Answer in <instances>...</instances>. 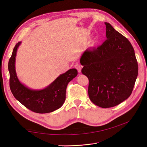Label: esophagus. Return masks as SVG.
I'll return each instance as SVG.
<instances>
[{"label": "esophagus", "mask_w": 147, "mask_h": 147, "mask_svg": "<svg viewBox=\"0 0 147 147\" xmlns=\"http://www.w3.org/2000/svg\"><path fill=\"white\" fill-rule=\"evenodd\" d=\"M75 67L77 69L78 72L79 73H80V72H81V70H82V67H81L80 65L78 64H75Z\"/></svg>", "instance_id": "1"}]
</instances>
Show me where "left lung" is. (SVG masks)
Masks as SVG:
<instances>
[{
  "mask_svg": "<svg viewBox=\"0 0 147 147\" xmlns=\"http://www.w3.org/2000/svg\"><path fill=\"white\" fill-rule=\"evenodd\" d=\"M106 26V40L84 51L80 58L82 72L89 80L88 95L102 108L115 107L127 99L138 75V64L131 43L110 24Z\"/></svg>",
  "mask_w": 147,
  "mask_h": 147,
  "instance_id": "8db88e82",
  "label": "left lung"
}]
</instances>
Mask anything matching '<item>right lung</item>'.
Masks as SVG:
<instances>
[{
    "mask_svg": "<svg viewBox=\"0 0 147 147\" xmlns=\"http://www.w3.org/2000/svg\"><path fill=\"white\" fill-rule=\"evenodd\" d=\"M20 44L21 42L16 43L8 62L10 88L13 95L26 108L35 113H47L59 109L65 99L67 86L78 74L77 69H71L60 75L42 90L30 89L20 82L15 70V57Z\"/></svg>",
    "mask_w": 147,
    "mask_h": 147,
    "instance_id": "1",
    "label": "right lung"
}]
</instances>
